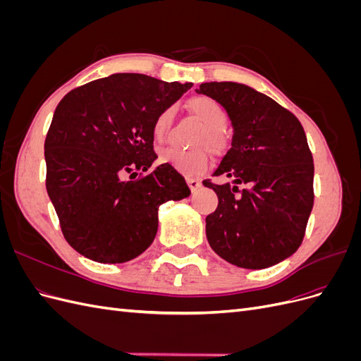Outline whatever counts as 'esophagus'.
<instances>
[{
  "label": "esophagus",
  "mask_w": 361,
  "mask_h": 361,
  "mask_svg": "<svg viewBox=\"0 0 361 361\" xmlns=\"http://www.w3.org/2000/svg\"><path fill=\"white\" fill-rule=\"evenodd\" d=\"M187 183H188V187H190V190L194 192V191H197L200 187H202V183H200V180H197V179H192V178H188L187 179Z\"/></svg>",
  "instance_id": "esophagus-1"
}]
</instances>
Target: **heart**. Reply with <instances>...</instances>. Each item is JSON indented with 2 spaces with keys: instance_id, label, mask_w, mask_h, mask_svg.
Here are the masks:
<instances>
[{
  "instance_id": "b5f03b06",
  "label": "heart",
  "mask_w": 361,
  "mask_h": 361,
  "mask_svg": "<svg viewBox=\"0 0 361 361\" xmlns=\"http://www.w3.org/2000/svg\"><path fill=\"white\" fill-rule=\"evenodd\" d=\"M187 106L204 125L199 138V145H206L214 154H221L227 146V134L224 126L227 125L228 116L226 108L215 101L214 97L206 94L191 97ZM171 108H166L157 116L154 126H152L155 140L161 141L166 138L171 125ZM159 161L161 164H170L174 170L187 174V176L200 174L209 166V157H207V152L204 149L180 150L176 147H167L161 150Z\"/></svg>"
}]
</instances>
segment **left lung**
<instances>
[{
	"instance_id": "obj_1",
	"label": "left lung",
	"mask_w": 361,
	"mask_h": 361,
	"mask_svg": "<svg viewBox=\"0 0 361 361\" xmlns=\"http://www.w3.org/2000/svg\"><path fill=\"white\" fill-rule=\"evenodd\" d=\"M197 93L220 102L233 125L232 147L203 182L218 195L206 216V238L231 264L262 269L285 260L302 243L313 207V157L300 123L285 106L238 82H204Z\"/></svg>"
}]
</instances>
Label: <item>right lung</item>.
<instances>
[{"mask_svg":"<svg viewBox=\"0 0 361 361\" xmlns=\"http://www.w3.org/2000/svg\"><path fill=\"white\" fill-rule=\"evenodd\" d=\"M191 85L114 73L76 87L57 105L45 140L47 191L80 255L101 264L137 257L154 243L158 207L190 195L170 164L136 174L157 159V116Z\"/></svg>","mask_w":361,"mask_h":361,"instance_id":"1","label":"right lung"}]
</instances>
